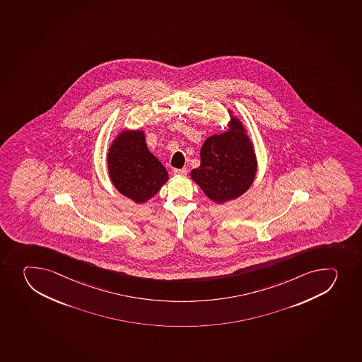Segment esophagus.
Returning a JSON list of instances; mask_svg holds the SVG:
<instances>
[{"label": "esophagus", "mask_w": 362, "mask_h": 362, "mask_svg": "<svg viewBox=\"0 0 362 362\" xmlns=\"http://www.w3.org/2000/svg\"><path fill=\"white\" fill-rule=\"evenodd\" d=\"M175 175H185L187 173V168H173Z\"/></svg>", "instance_id": "esophagus-1"}]
</instances>
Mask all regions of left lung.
Here are the masks:
<instances>
[{"mask_svg": "<svg viewBox=\"0 0 362 362\" xmlns=\"http://www.w3.org/2000/svg\"><path fill=\"white\" fill-rule=\"evenodd\" d=\"M231 122L228 132L205 140L201 166L191 171V178L204 194L221 204L243 194L254 182L257 168L252 144L242 122L235 118Z\"/></svg>", "mask_w": 362, "mask_h": 362, "instance_id": "left-lung-1", "label": "left lung"}]
</instances>
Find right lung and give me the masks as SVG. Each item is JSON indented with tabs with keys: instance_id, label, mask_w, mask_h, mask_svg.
Here are the masks:
<instances>
[{
	"instance_id": "right-lung-1",
	"label": "right lung",
	"mask_w": 362,
	"mask_h": 362,
	"mask_svg": "<svg viewBox=\"0 0 362 362\" xmlns=\"http://www.w3.org/2000/svg\"><path fill=\"white\" fill-rule=\"evenodd\" d=\"M108 172L117 190L136 203L157 194L168 182V171L145 143L143 131H124L110 147Z\"/></svg>"
}]
</instances>
